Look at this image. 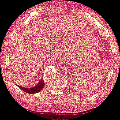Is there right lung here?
Here are the masks:
<instances>
[{
  "label": "right lung",
  "mask_w": 120,
  "mask_h": 120,
  "mask_svg": "<svg viewBox=\"0 0 120 120\" xmlns=\"http://www.w3.org/2000/svg\"><path fill=\"white\" fill-rule=\"evenodd\" d=\"M16 86H18L19 88L21 90H22L23 91H24V92L27 93L29 94H35L39 92L44 88L45 86V82L44 80H43V78H42V79H41V81H39V82L35 86H34V87H24L23 86H20L19 85H18L17 84H16Z\"/></svg>",
  "instance_id": "obj_1"
}]
</instances>
